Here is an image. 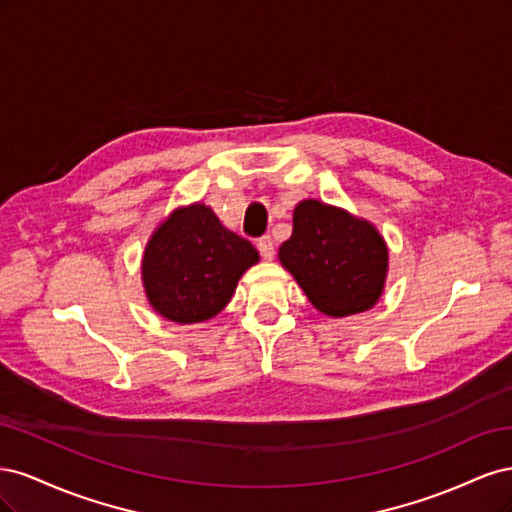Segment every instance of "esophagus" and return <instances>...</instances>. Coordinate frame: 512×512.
Returning a JSON list of instances; mask_svg holds the SVG:
<instances>
[{"label":"esophagus","mask_w":512,"mask_h":512,"mask_svg":"<svg viewBox=\"0 0 512 512\" xmlns=\"http://www.w3.org/2000/svg\"><path fill=\"white\" fill-rule=\"evenodd\" d=\"M256 245H258V252H260L262 258H265V260H273V256H275V245H273V239H271V237H262Z\"/></svg>","instance_id":"obj_1"}]
</instances>
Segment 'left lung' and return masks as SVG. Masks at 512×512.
<instances>
[{"label": "left lung", "mask_w": 512, "mask_h": 512, "mask_svg": "<svg viewBox=\"0 0 512 512\" xmlns=\"http://www.w3.org/2000/svg\"><path fill=\"white\" fill-rule=\"evenodd\" d=\"M277 256L309 303L331 318L374 307L389 275V247L380 230L314 198L294 207L292 235Z\"/></svg>", "instance_id": "obj_1"}]
</instances>
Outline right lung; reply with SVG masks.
<instances>
[{
	"mask_svg": "<svg viewBox=\"0 0 512 512\" xmlns=\"http://www.w3.org/2000/svg\"><path fill=\"white\" fill-rule=\"evenodd\" d=\"M258 260L256 247L222 226L211 207H177L145 245V297L153 312L170 322H205L230 303L241 275Z\"/></svg>",
	"mask_w": 512,
	"mask_h": 512,
	"instance_id": "add662e5",
	"label": "right lung"
}]
</instances>
